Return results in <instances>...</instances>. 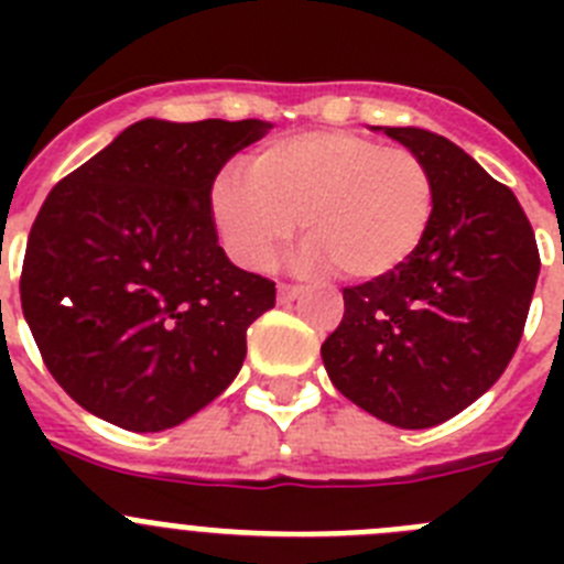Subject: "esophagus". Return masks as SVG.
I'll use <instances>...</instances> for the list:
<instances>
[{"mask_svg": "<svg viewBox=\"0 0 564 564\" xmlns=\"http://www.w3.org/2000/svg\"><path fill=\"white\" fill-rule=\"evenodd\" d=\"M302 288L299 285H279L276 288V299H279V305H291V302H296L299 296H302Z\"/></svg>", "mask_w": 564, "mask_h": 564, "instance_id": "obj_1", "label": "esophagus"}]
</instances>
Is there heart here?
<instances>
[{
	"mask_svg": "<svg viewBox=\"0 0 564 564\" xmlns=\"http://www.w3.org/2000/svg\"><path fill=\"white\" fill-rule=\"evenodd\" d=\"M435 214L430 166L406 147L344 129H316L259 149L248 174L212 183V220L228 257L265 271L296 234L307 268L372 282L417 251Z\"/></svg>",
	"mask_w": 564,
	"mask_h": 564,
	"instance_id": "b5f03b06",
	"label": "heart"
}]
</instances>
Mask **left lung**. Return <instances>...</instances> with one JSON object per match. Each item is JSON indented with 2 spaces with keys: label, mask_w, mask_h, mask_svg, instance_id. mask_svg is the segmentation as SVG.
<instances>
[{
  "label": "left lung",
  "mask_w": 564,
  "mask_h": 564,
  "mask_svg": "<svg viewBox=\"0 0 564 564\" xmlns=\"http://www.w3.org/2000/svg\"><path fill=\"white\" fill-rule=\"evenodd\" d=\"M435 181L430 231L395 273L344 288L322 344L333 387L398 430H430L475 403L522 338L540 251L514 192L443 134L376 127Z\"/></svg>",
  "instance_id": "8db88e82"
}]
</instances>
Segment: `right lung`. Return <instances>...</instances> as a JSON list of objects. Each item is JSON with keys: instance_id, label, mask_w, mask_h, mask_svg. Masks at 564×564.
Segmentation results:
<instances>
[{"instance_id": "add662e5", "label": "right lung", "mask_w": 564, "mask_h": 564, "mask_svg": "<svg viewBox=\"0 0 564 564\" xmlns=\"http://www.w3.org/2000/svg\"><path fill=\"white\" fill-rule=\"evenodd\" d=\"M271 127L143 118L47 194L24 251L22 311L47 370L87 412L163 432L237 378L276 288L220 248L212 183Z\"/></svg>"}]
</instances>
